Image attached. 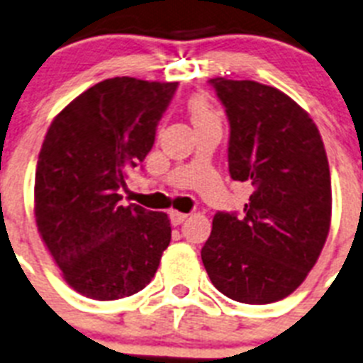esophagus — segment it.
Returning <instances> with one entry per match:
<instances>
[{"label":"esophagus","instance_id":"obj_1","mask_svg":"<svg viewBox=\"0 0 363 363\" xmlns=\"http://www.w3.org/2000/svg\"><path fill=\"white\" fill-rule=\"evenodd\" d=\"M186 218H188V214H184V212H179V210H172V212H169V219H172L173 225H181Z\"/></svg>","mask_w":363,"mask_h":363}]
</instances>
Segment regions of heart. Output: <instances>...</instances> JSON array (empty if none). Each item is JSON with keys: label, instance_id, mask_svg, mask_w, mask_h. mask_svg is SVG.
<instances>
[{"label": "heart", "instance_id": "1", "mask_svg": "<svg viewBox=\"0 0 363 363\" xmlns=\"http://www.w3.org/2000/svg\"><path fill=\"white\" fill-rule=\"evenodd\" d=\"M191 123L199 127L205 123H219V116L205 96H191L186 103Z\"/></svg>", "mask_w": 363, "mask_h": 363}]
</instances>
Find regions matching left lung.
<instances>
[{
	"label": "left lung",
	"instance_id": "1",
	"mask_svg": "<svg viewBox=\"0 0 363 363\" xmlns=\"http://www.w3.org/2000/svg\"><path fill=\"white\" fill-rule=\"evenodd\" d=\"M230 123L228 172L249 182L243 218L218 212L201 249L212 284L228 299L267 304L294 294L330 230L327 153L304 108L275 86L210 79Z\"/></svg>",
	"mask_w": 363,
	"mask_h": 363
}]
</instances>
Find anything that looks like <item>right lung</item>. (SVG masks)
I'll return each mask as SVG.
<instances>
[{
  "instance_id": "right-lung-1",
  "label": "right lung",
  "mask_w": 363,
  "mask_h": 363,
  "mask_svg": "<svg viewBox=\"0 0 363 363\" xmlns=\"http://www.w3.org/2000/svg\"><path fill=\"white\" fill-rule=\"evenodd\" d=\"M177 83L105 79L66 105L45 133L35 175L42 242L69 288L96 301L138 294L172 240L169 218L120 205Z\"/></svg>"
}]
</instances>
